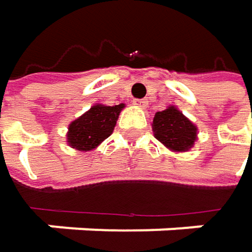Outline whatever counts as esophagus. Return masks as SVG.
Segmentation results:
<instances>
[{
    "instance_id": "1",
    "label": "esophagus",
    "mask_w": 252,
    "mask_h": 252,
    "mask_svg": "<svg viewBox=\"0 0 252 252\" xmlns=\"http://www.w3.org/2000/svg\"><path fill=\"white\" fill-rule=\"evenodd\" d=\"M132 103H134L135 106H138V108H143V109L147 108V105H149V103H147V99H134Z\"/></svg>"
}]
</instances>
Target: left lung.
<instances>
[{"label": "left lung", "mask_w": 252, "mask_h": 252, "mask_svg": "<svg viewBox=\"0 0 252 252\" xmlns=\"http://www.w3.org/2000/svg\"><path fill=\"white\" fill-rule=\"evenodd\" d=\"M153 131L160 143L175 152L191 149L197 140V126L185 118L175 106L156 112L153 118Z\"/></svg>", "instance_id": "left-lung-1"}]
</instances>
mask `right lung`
<instances>
[{
	"label": "right lung",
	"instance_id": "obj_1",
	"mask_svg": "<svg viewBox=\"0 0 252 252\" xmlns=\"http://www.w3.org/2000/svg\"><path fill=\"white\" fill-rule=\"evenodd\" d=\"M124 103L115 106L94 105L84 115L77 118L68 126V144L77 150H92L108 138L117 124Z\"/></svg>",
	"mask_w": 252,
	"mask_h": 252
}]
</instances>
